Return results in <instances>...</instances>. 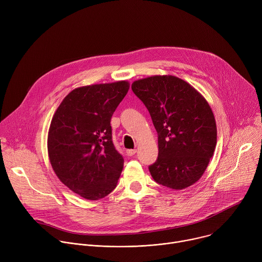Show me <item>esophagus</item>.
<instances>
[{
    "instance_id": "obj_1",
    "label": "esophagus",
    "mask_w": 262,
    "mask_h": 262,
    "mask_svg": "<svg viewBox=\"0 0 262 262\" xmlns=\"http://www.w3.org/2000/svg\"><path fill=\"white\" fill-rule=\"evenodd\" d=\"M126 154L128 157H133L137 154V149H128V150H126Z\"/></svg>"
}]
</instances>
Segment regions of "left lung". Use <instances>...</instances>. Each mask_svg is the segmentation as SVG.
Instances as JSON below:
<instances>
[{"label": "left lung", "mask_w": 262, "mask_h": 262, "mask_svg": "<svg viewBox=\"0 0 262 262\" xmlns=\"http://www.w3.org/2000/svg\"><path fill=\"white\" fill-rule=\"evenodd\" d=\"M133 92L152 119L159 156L149 171L156 182L182 190L201 178L216 144L212 111L190 84L173 76L135 81Z\"/></svg>", "instance_id": "8db88e82"}]
</instances>
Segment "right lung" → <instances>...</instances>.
<instances>
[{
  "label": "right lung",
  "instance_id": "add662e5",
  "mask_svg": "<svg viewBox=\"0 0 262 262\" xmlns=\"http://www.w3.org/2000/svg\"><path fill=\"white\" fill-rule=\"evenodd\" d=\"M128 89L125 81L77 88L52 119V167L68 189L85 199H101L117 185L124 160L112 140L110 122Z\"/></svg>",
  "mask_w": 262,
  "mask_h": 262
}]
</instances>
